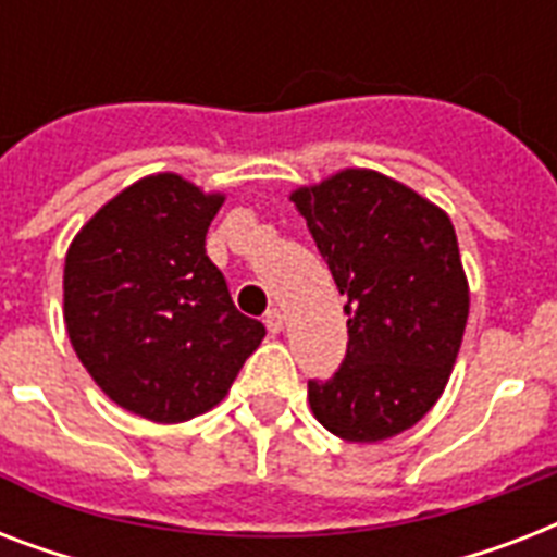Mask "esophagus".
<instances>
[{
    "label": "esophagus",
    "instance_id": "34e87169",
    "mask_svg": "<svg viewBox=\"0 0 557 557\" xmlns=\"http://www.w3.org/2000/svg\"><path fill=\"white\" fill-rule=\"evenodd\" d=\"M265 326H269L271 335H277V332L283 330V312H280V309H269V312H265Z\"/></svg>",
    "mask_w": 557,
    "mask_h": 557
}]
</instances>
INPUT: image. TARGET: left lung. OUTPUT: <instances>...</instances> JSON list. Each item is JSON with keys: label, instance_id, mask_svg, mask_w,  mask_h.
Here are the masks:
<instances>
[{"label": "left lung", "instance_id": "1", "mask_svg": "<svg viewBox=\"0 0 557 557\" xmlns=\"http://www.w3.org/2000/svg\"><path fill=\"white\" fill-rule=\"evenodd\" d=\"M335 286L347 295V358L309 381L314 419L347 442L413 428L450 379L468 280L445 210L375 170H341L292 193Z\"/></svg>", "mask_w": 557, "mask_h": 557}]
</instances>
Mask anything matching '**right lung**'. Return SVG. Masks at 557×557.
I'll use <instances>...</instances> for the list:
<instances>
[{"label": "right lung", "instance_id": "add662e5", "mask_svg": "<svg viewBox=\"0 0 557 557\" xmlns=\"http://www.w3.org/2000/svg\"><path fill=\"white\" fill-rule=\"evenodd\" d=\"M222 201L176 173L147 176L107 201L65 253L74 352L115 405L150 422L208 413L265 338L205 251Z\"/></svg>", "mask_w": 557, "mask_h": 557}]
</instances>
